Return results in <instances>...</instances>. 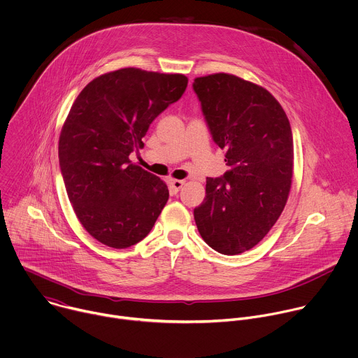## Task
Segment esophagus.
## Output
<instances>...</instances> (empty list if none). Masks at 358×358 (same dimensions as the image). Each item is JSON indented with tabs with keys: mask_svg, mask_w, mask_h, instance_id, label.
Here are the masks:
<instances>
[{
	"mask_svg": "<svg viewBox=\"0 0 358 358\" xmlns=\"http://www.w3.org/2000/svg\"><path fill=\"white\" fill-rule=\"evenodd\" d=\"M184 184H185L184 180H173V181H171V188H173L174 192H178V191L182 188Z\"/></svg>",
	"mask_w": 358,
	"mask_h": 358,
	"instance_id": "esophagus-1",
	"label": "esophagus"
}]
</instances>
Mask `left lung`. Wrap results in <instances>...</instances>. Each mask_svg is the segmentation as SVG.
Wrapping results in <instances>:
<instances>
[{
    "mask_svg": "<svg viewBox=\"0 0 358 358\" xmlns=\"http://www.w3.org/2000/svg\"><path fill=\"white\" fill-rule=\"evenodd\" d=\"M192 87L229 166L223 176L206 178L195 223L213 250L241 255L270 231L287 203L294 169L291 125L266 88L241 77L216 73L195 78Z\"/></svg>",
    "mask_w": 358,
    "mask_h": 358,
    "instance_id": "8db88e82",
    "label": "left lung"
}]
</instances>
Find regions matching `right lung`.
I'll use <instances>...</instances> for the list:
<instances>
[{"label": "right lung", "instance_id": "1", "mask_svg": "<svg viewBox=\"0 0 358 358\" xmlns=\"http://www.w3.org/2000/svg\"><path fill=\"white\" fill-rule=\"evenodd\" d=\"M187 84L182 74L128 67L94 78L76 98L59 138L60 170L80 223L102 245L139 243L167 203L166 182L129 155Z\"/></svg>", "mask_w": 358, "mask_h": 358}]
</instances>
